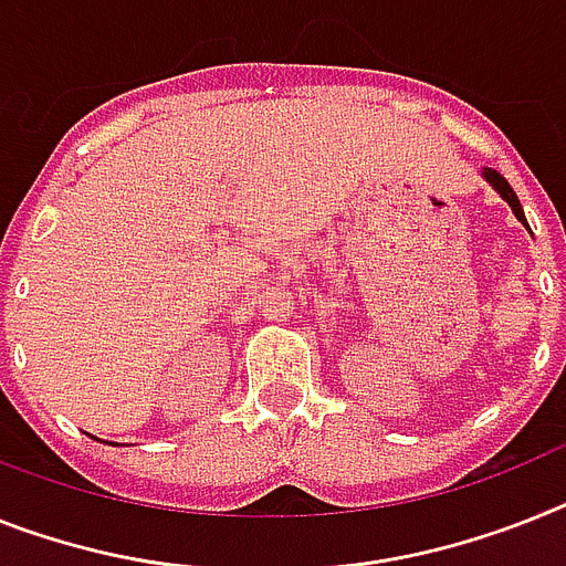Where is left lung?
<instances>
[{"label":"left lung","instance_id":"obj_1","mask_svg":"<svg viewBox=\"0 0 566 566\" xmlns=\"http://www.w3.org/2000/svg\"><path fill=\"white\" fill-rule=\"evenodd\" d=\"M481 175H483V178H486L489 187L495 189V192L501 195L503 201L510 203L517 221H521V224H524L526 230H530V224H526V216H524V207H521V201H517V195H515V189L510 187V180L503 178V175L497 172V169H489V166H483V172H481Z\"/></svg>","mask_w":566,"mask_h":566}]
</instances>
